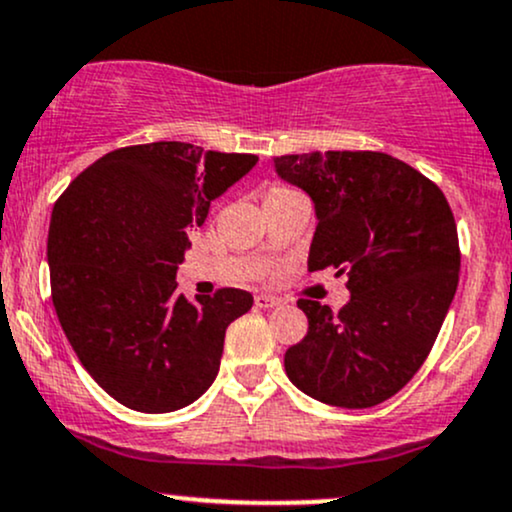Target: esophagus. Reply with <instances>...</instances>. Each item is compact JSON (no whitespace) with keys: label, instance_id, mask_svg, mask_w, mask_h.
Returning a JSON list of instances; mask_svg holds the SVG:
<instances>
[{"label":"esophagus","instance_id":"esophagus-1","mask_svg":"<svg viewBox=\"0 0 512 512\" xmlns=\"http://www.w3.org/2000/svg\"><path fill=\"white\" fill-rule=\"evenodd\" d=\"M255 306L257 308H274V306H279V299L277 296H269V294H257Z\"/></svg>","mask_w":512,"mask_h":512}]
</instances>
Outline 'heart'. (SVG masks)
<instances>
[{"label":"heart","mask_w":512,"mask_h":512,"mask_svg":"<svg viewBox=\"0 0 512 512\" xmlns=\"http://www.w3.org/2000/svg\"><path fill=\"white\" fill-rule=\"evenodd\" d=\"M294 196H301L299 189H294L291 184L286 182H272L267 187L265 194V204H274V201H286V199H294Z\"/></svg>","instance_id":"b5f03b06"}]
</instances>
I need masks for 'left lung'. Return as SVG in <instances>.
<instances>
[{
	"label": "left lung",
	"mask_w": 512,
	"mask_h": 512,
	"mask_svg": "<svg viewBox=\"0 0 512 512\" xmlns=\"http://www.w3.org/2000/svg\"><path fill=\"white\" fill-rule=\"evenodd\" d=\"M279 177L316 204L308 272L345 274L338 313L299 299L308 333L286 376L316 401L372 408L428 359L459 284L457 223L445 194L403 160L374 150L274 157Z\"/></svg>",
	"instance_id": "left-lung-1"
}]
</instances>
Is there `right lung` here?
<instances>
[{"mask_svg": "<svg viewBox=\"0 0 512 512\" xmlns=\"http://www.w3.org/2000/svg\"><path fill=\"white\" fill-rule=\"evenodd\" d=\"M255 162L177 140L128 145L92 162L55 201V313L82 367L131 411L196 401L216 379L228 325L252 308L250 291L230 286L189 303L174 277L189 230Z\"/></svg>", "mask_w": 512, "mask_h": 512, "instance_id": "add662e5", "label": "right lung"}]
</instances>
